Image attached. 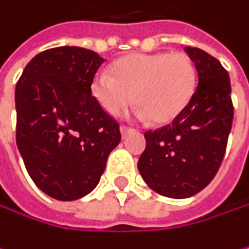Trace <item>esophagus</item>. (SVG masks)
Wrapping results in <instances>:
<instances>
[{
	"instance_id": "34e87169",
	"label": "esophagus",
	"mask_w": 249,
	"mask_h": 249,
	"mask_svg": "<svg viewBox=\"0 0 249 249\" xmlns=\"http://www.w3.org/2000/svg\"><path fill=\"white\" fill-rule=\"evenodd\" d=\"M121 133H122V137H127L128 134L134 133V128H131V127H125V125H122V127H121Z\"/></svg>"
}]
</instances>
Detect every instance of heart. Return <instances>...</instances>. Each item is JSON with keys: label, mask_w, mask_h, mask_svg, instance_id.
I'll list each match as a JSON object with an SVG mask.
<instances>
[{"label": "heart", "mask_w": 249, "mask_h": 249, "mask_svg": "<svg viewBox=\"0 0 249 249\" xmlns=\"http://www.w3.org/2000/svg\"><path fill=\"white\" fill-rule=\"evenodd\" d=\"M112 76L99 72L93 96L112 116L125 112L133 100L137 115L164 124L174 119L190 102L196 72L184 53L131 54L112 65Z\"/></svg>", "instance_id": "1"}]
</instances>
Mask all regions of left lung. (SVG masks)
I'll use <instances>...</instances> for the list:
<instances>
[{
	"instance_id": "obj_1",
	"label": "left lung",
	"mask_w": 249,
	"mask_h": 249,
	"mask_svg": "<svg viewBox=\"0 0 249 249\" xmlns=\"http://www.w3.org/2000/svg\"><path fill=\"white\" fill-rule=\"evenodd\" d=\"M184 51L196 68L198 85L171 124L144 133L146 149L137 164L150 189L174 199L190 198L211 183L233 121L227 71L201 48Z\"/></svg>"
}]
</instances>
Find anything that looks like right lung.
Segmentation results:
<instances>
[{
	"label": "right lung",
	"mask_w": 249,
	"mask_h": 249,
	"mask_svg": "<svg viewBox=\"0 0 249 249\" xmlns=\"http://www.w3.org/2000/svg\"><path fill=\"white\" fill-rule=\"evenodd\" d=\"M103 62L87 48H50L16 84L17 147L34 183L57 201L90 193L121 142L119 124L91 91Z\"/></svg>",
	"instance_id": "add662e5"
}]
</instances>
